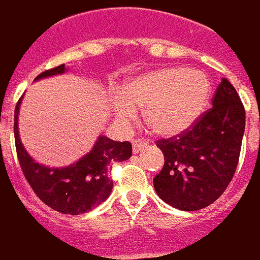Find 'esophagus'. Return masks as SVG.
<instances>
[{"mask_svg":"<svg viewBox=\"0 0 260 260\" xmlns=\"http://www.w3.org/2000/svg\"><path fill=\"white\" fill-rule=\"evenodd\" d=\"M147 145H149L147 139H135V141L132 142V150H134V153H139L141 150H143Z\"/></svg>","mask_w":260,"mask_h":260,"instance_id":"1","label":"esophagus"}]
</instances>
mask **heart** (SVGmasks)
I'll return each mask as SVG.
<instances>
[{
  "label": "heart",
  "instance_id": "heart-1",
  "mask_svg": "<svg viewBox=\"0 0 260 260\" xmlns=\"http://www.w3.org/2000/svg\"><path fill=\"white\" fill-rule=\"evenodd\" d=\"M210 86L205 75L184 68H158L129 80L115 100V114L128 122L135 108L152 131L173 136L188 129L205 110Z\"/></svg>",
  "mask_w": 260,
  "mask_h": 260
}]
</instances>
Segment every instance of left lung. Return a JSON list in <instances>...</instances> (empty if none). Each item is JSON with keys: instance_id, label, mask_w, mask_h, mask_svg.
<instances>
[{"instance_id": "left-lung-1", "label": "left lung", "mask_w": 260, "mask_h": 260, "mask_svg": "<svg viewBox=\"0 0 260 260\" xmlns=\"http://www.w3.org/2000/svg\"><path fill=\"white\" fill-rule=\"evenodd\" d=\"M212 103L188 129L156 142L164 166L153 185L166 203L180 210L193 212L217 201L238 166L245 131L244 104L225 78Z\"/></svg>"}]
</instances>
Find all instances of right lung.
I'll return each instance as SVG.
<instances>
[{
    "instance_id": "obj_1",
    "label": "right lung",
    "mask_w": 260,
    "mask_h": 260,
    "mask_svg": "<svg viewBox=\"0 0 260 260\" xmlns=\"http://www.w3.org/2000/svg\"><path fill=\"white\" fill-rule=\"evenodd\" d=\"M65 65L47 69L36 79L62 74ZM19 102L15 107V147L22 173L37 198L57 212L64 214H82L104 202L113 189L110 167L125 161L132 156L131 142H115L107 136H100L90 153L64 169H48L36 163L26 153L18 134Z\"/></svg>"
}]
</instances>
